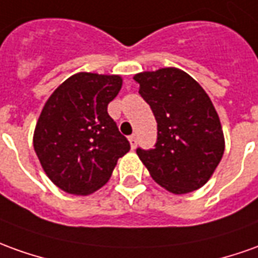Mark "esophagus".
Wrapping results in <instances>:
<instances>
[{"label": "esophagus", "instance_id": "esophagus-1", "mask_svg": "<svg viewBox=\"0 0 258 258\" xmlns=\"http://www.w3.org/2000/svg\"><path fill=\"white\" fill-rule=\"evenodd\" d=\"M129 143H131V147H132V149H136V146H138V140H136V136H135V135L129 136Z\"/></svg>", "mask_w": 258, "mask_h": 258}]
</instances>
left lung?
<instances>
[{
  "instance_id": "1",
  "label": "left lung",
  "mask_w": 258,
  "mask_h": 258,
  "mask_svg": "<svg viewBox=\"0 0 258 258\" xmlns=\"http://www.w3.org/2000/svg\"><path fill=\"white\" fill-rule=\"evenodd\" d=\"M157 120L154 149L136 153L152 178L170 192H191L214 174L225 152L218 112L191 76L166 67L135 76Z\"/></svg>"
}]
</instances>
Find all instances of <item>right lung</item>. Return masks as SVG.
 I'll return each instance as SVG.
<instances>
[{
    "label": "right lung",
    "mask_w": 258,
    "mask_h": 258,
    "mask_svg": "<svg viewBox=\"0 0 258 258\" xmlns=\"http://www.w3.org/2000/svg\"><path fill=\"white\" fill-rule=\"evenodd\" d=\"M122 87L120 76L77 73L46 101L33 133V147L54 185L88 195L111 178L131 145L108 115Z\"/></svg>",
    "instance_id": "right-lung-1"
}]
</instances>
